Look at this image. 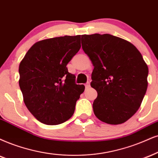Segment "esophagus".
<instances>
[{
	"label": "esophagus",
	"mask_w": 158,
	"mask_h": 158,
	"mask_svg": "<svg viewBox=\"0 0 158 158\" xmlns=\"http://www.w3.org/2000/svg\"><path fill=\"white\" fill-rule=\"evenodd\" d=\"M85 89H89V87H90V83L89 82H87L86 83H85Z\"/></svg>",
	"instance_id": "obj_1"
}]
</instances>
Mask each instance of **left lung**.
<instances>
[{
	"label": "left lung",
	"instance_id": "obj_1",
	"mask_svg": "<svg viewBox=\"0 0 158 158\" xmlns=\"http://www.w3.org/2000/svg\"><path fill=\"white\" fill-rule=\"evenodd\" d=\"M83 51L94 66L91 86L97 91L95 116L119 124L139 110L147 89L149 69L139 50L113 35H82Z\"/></svg>",
	"mask_w": 158,
	"mask_h": 158
}]
</instances>
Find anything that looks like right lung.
Wrapping results in <instances>:
<instances>
[{
    "label": "right lung",
    "mask_w": 158,
    "mask_h": 158,
    "mask_svg": "<svg viewBox=\"0 0 158 158\" xmlns=\"http://www.w3.org/2000/svg\"><path fill=\"white\" fill-rule=\"evenodd\" d=\"M81 36H64L35 43L19 66V85L27 108L48 125L64 123L75 112L84 91L68 72L67 64L81 48Z\"/></svg>",
    "instance_id": "1"
}]
</instances>
